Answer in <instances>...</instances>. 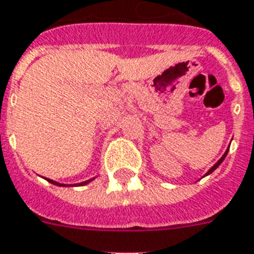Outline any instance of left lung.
Here are the masks:
<instances>
[{"mask_svg": "<svg viewBox=\"0 0 254 254\" xmlns=\"http://www.w3.org/2000/svg\"><path fill=\"white\" fill-rule=\"evenodd\" d=\"M228 151H229V147H228V150H226V151H225V154H224V155L221 156V159H220V161L217 162V163H215V165H214V166H213V167H211L210 170L207 171V173H206V174H205V175H209V174H211V173H213V171H214V170H215V169H217V167H218V166H220V165H221V163H222V162H224V159H225V156L228 155Z\"/></svg>", "mask_w": 254, "mask_h": 254, "instance_id": "8db88e82", "label": "left lung"}]
</instances>
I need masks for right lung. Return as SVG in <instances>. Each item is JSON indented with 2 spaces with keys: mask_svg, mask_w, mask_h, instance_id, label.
Here are the masks:
<instances>
[{
  "mask_svg": "<svg viewBox=\"0 0 254 254\" xmlns=\"http://www.w3.org/2000/svg\"><path fill=\"white\" fill-rule=\"evenodd\" d=\"M47 181H48V182H51V184L56 185V186H66V185L59 184V182H56V181H52V179H48V178H47ZM91 181H92V179H88V181H85V182H81V184H79V186H83V185H87V184H88V182H91ZM69 186H72V185H69ZM73 186H75V185H73ZM76 186H77V185H76Z\"/></svg>",
  "mask_w": 254,
  "mask_h": 254,
  "instance_id": "right-lung-1",
  "label": "right lung"
}]
</instances>
